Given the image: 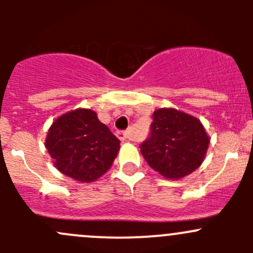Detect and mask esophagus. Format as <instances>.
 Returning a JSON list of instances; mask_svg holds the SVG:
<instances>
[{
  "label": "esophagus",
  "instance_id": "1",
  "mask_svg": "<svg viewBox=\"0 0 253 253\" xmlns=\"http://www.w3.org/2000/svg\"><path fill=\"white\" fill-rule=\"evenodd\" d=\"M117 137H119L121 141H127L129 138V134L127 131H119L117 132Z\"/></svg>",
  "mask_w": 253,
  "mask_h": 253
}]
</instances>
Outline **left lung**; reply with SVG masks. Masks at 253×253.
<instances>
[{
    "mask_svg": "<svg viewBox=\"0 0 253 253\" xmlns=\"http://www.w3.org/2000/svg\"><path fill=\"white\" fill-rule=\"evenodd\" d=\"M208 144L200 120L175 109H159L153 114L150 134L141 144V153L152 169L177 180L202 164Z\"/></svg>",
    "mask_w": 253,
    "mask_h": 253,
    "instance_id": "obj_1",
    "label": "left lung"
}]
</instances>
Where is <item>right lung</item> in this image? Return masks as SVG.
<instances>
[{"label":"right lung","mask_w":253,"mask_h":253,"mask_svg":"<svg viewBox=\"0 0 253 253\" xmlns=\"http://www.w3.org/2000/svg\"><path fill=\"white\" fill-rule=\"evenodd\" d=\"M45 145L58 171L81 182H91L110 169L120 141L95 112L77 109L55 120Z\"/></svg>","instance_id":"add662e5"}]
</instances>
